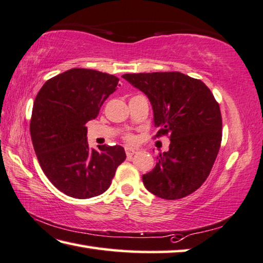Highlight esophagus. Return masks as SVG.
Masks as SVG:
<instances>
[{"label": "esophagus", "mask_w": 263, "mask_h": 263, "mask_svg": "<svg viewBox=\"0 0 263 263\" xmlns=\"http://www.w3.org/2000/svg\"><path fill=\"white\" fill-rule=\"evenodd\" d=\"M125 153H126V156L127 157H132L135 154H137V149H135V148H131V147H126L125 148Z\"/></svg>", "instance_id": "obj_1"}]
</instances>
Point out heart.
Returning a JSON list of instances; mask_svg holds the SVG:
<instances>
[{"label":"heart","mask_w":263,"mask_h":263,"mask_svg":"<svg viewBox=\"0 0 263 263\" xmlns=\"http://www.w3.org/2000/svg\"><path fill=\"white\" fill-rule=\"evenodd\" d=\"M125 140L127 141V142H135V137H133L132 135H126L125 136Z\"/></svg>","instance_id":"heart-1"}]
</instances>
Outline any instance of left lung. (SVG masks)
I'll use <instances>...</instances> for the list:
<instances>
[{"instance_id":"left-lung-1","label":"left lung","mask_w":263,"mask_h":263,"mask_svg":"<svg viewBox=\"0 0 263 263\" xmlns=\"http://www.w3.org/2000/svg\"><path fill=\"white\" fill-rule=\"evenodd\" d=\"M122 77L149 99L156 136H168L169 151L142 176L156 197L177 200L197 191L211 174L222 141V116L200 79L180 72L126 73Z\"/></svg>"}]
</instances>
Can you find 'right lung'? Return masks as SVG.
Listing matches in <instances>:
<instances>
[{
	"instance_id": "obj_1",
	"label": "right lung",
	"mask_w": 263,
	"mask_h": 263,
	"mask_svg": "<svg viewBox=\"0 0 263 263\" xmlns=\"http://www.w3.org/2000/svg\"><path fill=\"white\" fill-rule=\"evenodd\" d=\"M115 76L71 69L47 80L33 104L30 132L40 166L51 184L76 199L106 192L126 159L122 146L89 149L85 124L116 90Z\"/></svg>"
}]
</instances>
